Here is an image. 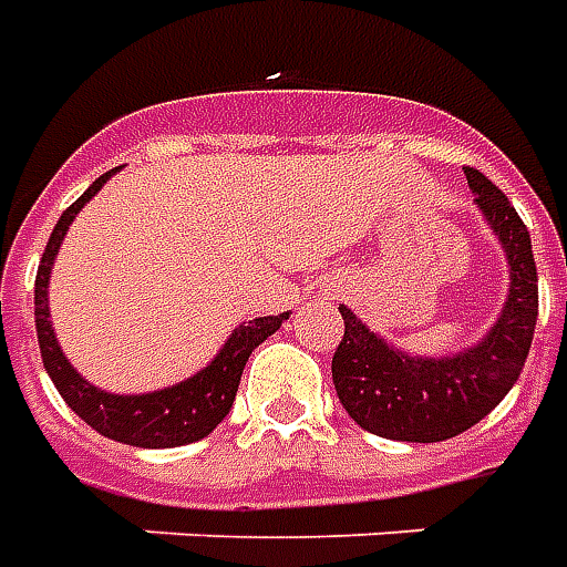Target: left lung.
<instances>
[{"instance_id":"obj_1","label":"left lung","mask_w":567,"mask_h":567,"mask_svg":"<svg viewBox=\"0 0 567 567\" xmlns=\"http://www.w3.org/2000/svg\"><path fill=\"white\" fill-rule=\"evenodd\" d=\"M464 176L509 259V299L495 329L464 354L424 360L388 348L354 311L339 308L344 336L332 354V384L344 412L384 440L440 443L480 424L516 384L532 348L537 323L532 235L488 176L476 167H464Z\"/></svg>"}]
</instances>
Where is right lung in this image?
Instances as JSON below:
<instances>
[{
    "mask_svg": "<svg viewBox=\"0 0 567 567\" xmlns=\"http://www.w3.org/2000/svg\"><path fill=\"white\" fill-rule=\"evenodd\" d=\"M115 171L94 179L82 198L63 210L51 238H48L45 252H42L39 275H35V332H39L42 363H45L48 375L72 412L84 424H91L94 431L110 436L115 443L136 445V449H174V445L198 443L228 415V409L235 403V393H238L240 372L247 367L252 351L275 329H280L284 320H290V315L259 317L247 327H238L210 367L200 369L195 379L183 381L176 388L143 393V396H118V393H106L94 384H87L70 367V360L63 357L58 339H54V329L48 320V277H51V265H54V256L60 250V240L75 219V213L97 195L100 186Z\"/></svg>",
    "mask_w": 567,
    "mask_h": 567,
    "instance_id": "1",
    "label": "right lung"
}]
</instances>
